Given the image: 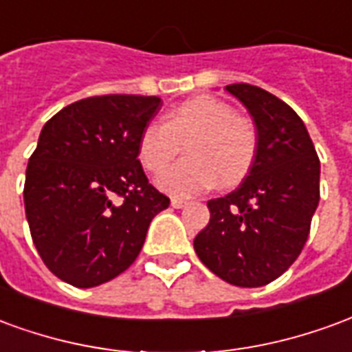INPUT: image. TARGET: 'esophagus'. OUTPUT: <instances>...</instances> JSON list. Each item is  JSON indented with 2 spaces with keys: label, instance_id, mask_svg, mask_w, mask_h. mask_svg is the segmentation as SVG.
Returning a JSON list of instances; mask_svg holds the SVG:
<instances>
[{
  "label": "esophagus",
  "instance_id": "1",
  "mask_svg": "<svg viewBox=\"0 0 352 352\" xmlns=\"http://www.w3.org/2000/svg\"><path fill=\"white\" fill-rule=\"evenodd\" d=\"M186 204H188V201L183 198H171V206L175 207V209H181V207H184Z\"/></svg>",
  "mask_w": 352,
  "mask_h": 352
}]
</instances>
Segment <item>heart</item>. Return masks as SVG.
Wrapping results in <instances>:
<instances>
[{
  "label": "heart",
  "instance_id": "heart-1",
  "mask_svg": "<svg viewBox=\"0 0 352 352\" xmlns=\"http://www.w3.org/2000/svg\"><path fill=\"white\" fill-rule=\"evenodd\" d=\"M184 143L186 158L158 177V186L173 196H192L214 181L230 186L241 181L258 151V131L228 103L199 96L171 109L164 122H151L139 138V160L160 173Z\"/></svg>",
  "mask_w": 352,
  "mask_h": 352
}]
</instances>
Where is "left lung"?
<instances>
[{
	"instance_id": "1",
	"label": "left lung",
	"mask_w": 352,
	"mask_h": 352,
	"mask_svg": "<svg viewBox=\"0 0 352 352\" xmlns=\"http://www.w3.org/2000/svg\"><path fill=\"white\" fill-rule=\"evenodd\" d=\"M226 90L251 113L258 151L236 190L207 201L211 219L194 251L230 285L264 287L294 264L307 241L320 162L305 124L285 101L247 82Z\"/></svg>"
}]
</instances>
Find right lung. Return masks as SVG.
Masks as SVG:
<instances>
[{"instance_id":"right-lung-1","label":"right lung","mask_w":352,"mask_h":352,"mask_svg":"<svg viewBox=\"0 0 352 352\" xmlns=\"http://www.w3.org/2000/svg\"><path fill=\"white\" fill-rule=\"evenodd\" d=\"M156 96L79 100L43 126L30 156L24 207L39 256L58 279L90 288L130 267L169 198L141 168L139 138Z\"/></svg>"}]
</instances>
